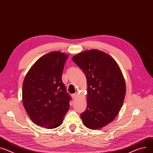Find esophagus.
<instances>
[{
  "mask_svg": "<svg viewBox=\"0 0 153 153\" xmlns=\"http://www.w3.org/2000/svg\"><path fill=\"white\" fill-rule=\"evenodd\" d=\"M77 97H78V93L77 92H75V93H74V94H72V97H73L74 99H76Z\"/></svg>",
  "mask_w": 153,
  "mask_h": 153,
  "instance_id": "1",
  "label": "esophagus"
}]
</instances>
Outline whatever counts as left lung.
I'll return each instance as SVG.
<instances>
[{
    "label": "left lung",
    "mask_w": 153,
    "mask_h": 153,
    "mask_svg": "<svg viewBox=\"0 0 153 153\" xmlns=\"http://www.w3.org/2000/svg\"><path fill=\"white\" fill-rule=\"evenodd\" d=\"M88 83L87 108L80 114L83 124L99 129L118 114L126 95L125 80L114 59L102 51L88 50L72 57Z\"/></svg>",
    "instance_id": "1"
}]
</instances>
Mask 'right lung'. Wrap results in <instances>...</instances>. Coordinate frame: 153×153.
<instances>
[{
    "label": "right lung",
    "instance_id": "add662e5",
    "mask_svg": "<svg viewBox=\"0 0 153 153\" xmlns=\"http://www.w3.org/2000/svg\"><path fill=\"white\" fill-rule=\"evenodd\" d=\"M68 56L59 51L46 54L35 63L22 85V102L37 125L54 128L62 124L72 99L62 83V74Z\"/></svg>",
    "mask_w": 153,
    "mask_h": 153
}]
</instances>
